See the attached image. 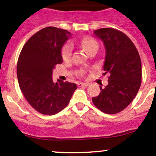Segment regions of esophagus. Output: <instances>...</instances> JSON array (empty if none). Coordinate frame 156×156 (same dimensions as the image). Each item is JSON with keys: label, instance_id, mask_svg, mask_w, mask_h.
<instances>
[{"label": "esophagus", "instance_id": "34e87169", "mask_svg": "<svg viewBox=\"0 0 156 156\" xmlns=\"http://www.w3.org/2000/svg\"><path fill=\"white\" fill-rule=\"evenodd\" d=\"M89 85H90V83H78L79 87H88Z\"/></svg>", "mask_w": 156, "mask_h": 156}]
</instances>
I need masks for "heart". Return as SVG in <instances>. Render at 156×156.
I'll return each instance as SVG.
<instances>
[{
    "label": "heart",
    "mask_w": 156,
    "mask_h": 156,
    "mask_svg": "<svg viewBox=\"0 0 156 156\" xmlns=\"http://www.w3.org/2000/svg\"><path fill=\"white\" fill-rule=\"evenodd\" d=\"M80 44L82 47H83L84 50L87 51V53H88L93 47H98V44L96 41H95L94 39L91 37H88L82 39ZM61 55L64 60H68L70 58L71 55H72V46H71L70 44L68 43V44H66L63 46L61 51Z\"/></svg>",
    "instance_id": "obj_1"
}]
</instances>
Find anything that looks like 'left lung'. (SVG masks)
I'll use <instances>...</instances> for the list:
<instances>
[{
    "instance_id": "left-lung-1",
    "label": "left lung",
    "mask_w": 156,
    "mask_h": 156,
    "mask_svg": "<svg viewBox=\"0 0 156 156\" xmlns=\"http://www.w3.org/2000/svg\"><path fill=\"white\" fill-rule=\"evenodd\" d=\"M106 50L103 69L109 75L108 85L92 99L98 109L107 114L121 112L136 97L142 81V63L139 52L131 40L114 28L93 31Z\"/></svg>"
}]
</instances>
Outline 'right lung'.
<instances>
[{
  "instance_id": "obj_1",
  "label": "right lung",
  "mask_w": 156,
  "mask_h": 156,
  "mask_svg": "<svg viewBox=\"0 0 156 156\" xmlns=\"http://www.w3.org/2000/svg\"><path fill=\"white\" fill-rule=\"evenodd\" d=\"M70 33L47 27L33 35L22 48L17 65L19 86L28 103L44 115H54L68 105L76 83L58 80L53 83V69L63 63L61 49Z\"/></svg>"
}]
</instances>
